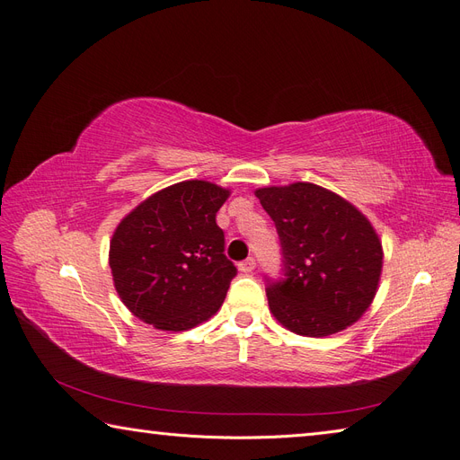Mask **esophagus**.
<instances>
[{
	"instance_id": "34e87169",
	"label": "esophagus",
	"mask_w": 460,
	"mask_h": 460,
	"mask_svg": "<svg viewBox=\"0 0 460 460\" xmlns=\"http://www.w3.org/2000/svg\"><path fill=\"white\" fill-rule=\"evenodd\" d=\"M238 269H240L242 272H252V270L255 269V259H253V257H247L245 261H242V262L238 264Z\"/></svg>"
}]
</instances>
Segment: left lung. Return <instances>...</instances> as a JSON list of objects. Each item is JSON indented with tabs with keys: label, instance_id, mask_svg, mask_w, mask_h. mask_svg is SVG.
<instances>
[{
	"label": "left lung",
	"instance_id": "8db88e82",
	"mask_svg": "<svg viewBox=\"0 0 460 460\" xmlns=\"http://www.w3.org/2000/svg\"><path fill=\"white\" fill-rule=\"evenodd\" d=\"M280 235L286 278L267 297L284 328L324 338L365 314L378 291L384 252L370 220L323 186L294 182L255 190Z\"/></svg>",
	"mask_w": 460,
	"mask_h": 460
}]
</instances>
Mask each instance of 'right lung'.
Here are the masks:
<instances>
[{"label":"right lung","mask_w":460,"mask_h":460,"mask_svg":"<svg viewBox=\"0 0 460 460\" xmlns=\"http://www.w3.org/2000/svg\"><path fill=\"white\" fill-rule=\"evenodd\" d=\"M230 190L184 180L124 217L109 245L119 297L146 324L184 332L211 318L226 297L234 262L225 255L218 208Z\"/></svg>","instance_id":"1"}]
</instances>
